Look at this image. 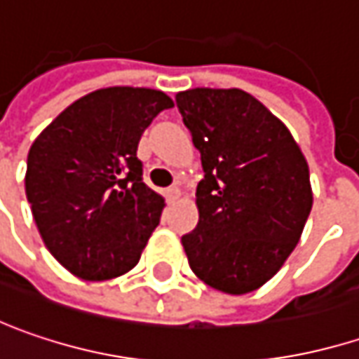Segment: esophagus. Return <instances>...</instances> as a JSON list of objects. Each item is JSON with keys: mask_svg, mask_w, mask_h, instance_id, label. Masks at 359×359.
Returning a JSON list of instances; mask_svg holds the SVG:
<instances>
[{"mask_svg": "<svg viewBox=\"0 0 359 359\" xmlns=\"http://www.w3.org/2000/svg\"><path fill=\"white\" fill-rule=\"evenodd\" d=\"M166 197L168 201H177L180 197V189L179 187H170V189H166Z\"/></svg>", "mask_w": 359, "mask_h": 359, "instance_id": "34e87169", "label": "esophagus"}]
</instances>
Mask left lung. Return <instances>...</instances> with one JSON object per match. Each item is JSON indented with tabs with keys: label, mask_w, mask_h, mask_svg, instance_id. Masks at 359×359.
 <instances>
[{
	"label": "left lung",
	"mask_w": 359,
	"mask_h": 359,
	"mask_svg": "<svg viewBox=\"0 0 359 359\" xmlns=\"http://www.w3.org/2000/svg\"><path fill=\"white\" fill-rule=\"evenodd\" d=\"M177 107L205 172L199 223L182 236L189 266L215 290L252 292L301 240L313 207L309 164L285 123L242 89L180 91Z\"/></svg>",
	"instance_id": "left-lung-1"
}]
</instances>
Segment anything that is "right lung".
I'll return each mask as SVG.
<instances>
[{"label": "right lung", "mask_w": 359, "mask_h": 359, "mask_svg": "<svg viewBox=\"0 0 359 359\" xmlns=\"http://www.w3.org/2000/svg\"><path fill=\"white\" fill-rule=\"evenodd\" d=\"M172 105L156 89H97L34 140L26 197L44 245L74 276L109 280L140 260L164 199L142 180L137 144Z\"/></svg>", "instance_id": "add662e5"}]
</instances>
